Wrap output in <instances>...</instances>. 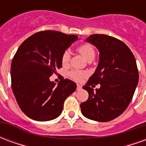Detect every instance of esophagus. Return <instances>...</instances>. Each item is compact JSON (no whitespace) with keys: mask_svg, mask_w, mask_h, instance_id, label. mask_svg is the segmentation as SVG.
Returning <instances> with one entry per match:
<instances>
[{"mask_svg":"<svg viewBox=\"0 0 146 146\" xmlns=\"http://www.w3.org/2000/svg\"><path fill=\"white\" fill-rule=\"evenodd\" d=\"M82 89V86L80 85V84H77V88H76V90L77 91H80Z\"/></svg>","mask_w":146,"mask_h":146,"instance_id":"obj_1","label":"esophagus"}]
</instances>
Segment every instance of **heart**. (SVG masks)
Segmentation results:
<instances>
[{
  "label": "heart",
  "instance_id": "heart-1",
  "mask_svg": "<svg viewBox=\"0 0 146 146\" xmlns=\"http://www.w3.org/2000/svg\"><path fill=\"white\" fill-rule=\"evenodd\" d=\"M77 50L86 60L90 61L94 59V58L95 56V51L94 48L91 44H84L80 45L79 48H77ZM70 53L68 51H64L63 54L62 55V58H61L62 66H68V64L70 62ZM69 76H70L71 79L74 80L76 81H80L87 76V73L85 72H84V71L73 70V71H70L69 73Z\"/></svg>",
  "mask_w": 146,
  "mask_h": 146
}]
</instances>
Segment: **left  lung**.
Masks as SVG:
<instances>
[{
    "label": "left lung",
    "instance_id": "1",
    "mask_svg": "<svg viewBox=\"0 0 146 146\" xmlns=\"http://www.w3.org/2000/svg\"><path fill=\"white\" fill-rule=\"evenodd\" d=\"M99 51L95 73L83 88L88 99L80 104L81 113L88 119L108 122L118 117L131 101L138 83V71L134 54L118 39L105 34H93L85 40ZM100 84L95 92L93 84Z\"/></svg>",
    "mask_w": 146,
    "mask_h": 146
}]
</instances>
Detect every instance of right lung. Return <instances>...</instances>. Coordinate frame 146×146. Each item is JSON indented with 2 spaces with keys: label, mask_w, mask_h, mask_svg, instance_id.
<instances>
[{
  "label": "right lung",
  "mask_w": 146,
  "mask_h": 146,
  "mask_svg": "<svg viewBox=\"0 0 146 146\" xmlns=\"http://www.w3.org/2000/svg\"><path fill=\"white\" fill-rule=\"evenodd\" d=\"M76 40V35L45 30L28 37L18 48L11 62V88L19 106L30 119L57 118L66 98L76 91L72 80L62 79L56 85L50 76L62 66V55Z\"/></svg>",
  "instance_id": "right-lung-1"
}]
</instances>
